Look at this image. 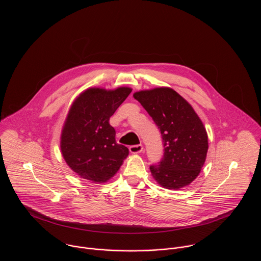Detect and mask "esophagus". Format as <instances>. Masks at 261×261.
<instances>
[{"mask_svg":"<svg viewBox=\"0 0 261 261\" xmlns=\"http://www.w3.org/2000/svg\"><path fill=\"white\" fill-rule=\"evenodd\" d=\"M143 149H144L143 145H136V146H130L129 147V151L132 153H140V152L143 151Z\"/></svg>","mask_w":261,"mask_h":261,"instance_id":"obj_1","label":"esophagus"}]
</instances>
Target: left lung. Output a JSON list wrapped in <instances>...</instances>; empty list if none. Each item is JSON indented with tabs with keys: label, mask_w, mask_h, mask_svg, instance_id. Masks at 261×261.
Masks as SVG:
<instances>
[{
	"label": "left lung",
	"mask_w": 261,
	"mask_h": 261,
	"mask_svg": "<svg viewBox=\"0 0 261 261\" xmlns=\"http://www.w3.org/2000/svg\"><path fill=\"white\" fill-rule=\"evenodd\" d=\"M161 130L164 156L149 167L154 181L163 188L179 190L200 174L207 156L206 128L192 106L170 87L134 93Z\"/></svg>",
	"instance_id": "1"
}]
</instances>
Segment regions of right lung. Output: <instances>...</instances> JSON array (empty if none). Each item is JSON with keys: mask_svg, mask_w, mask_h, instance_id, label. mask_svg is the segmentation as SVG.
Returning <instances> with one entry per match:
<instances>
[{"mask_svg": "<svg viewBox=\"0 0 261 261\" xmlns=\"http://www.w3.org/2000/svg\"><path fill=\"white\" fill-rule=\"evenodd\" d=\"M132 92L130 87H90L80 93L64 121L60 149L69 168L93 184L111 180L128 149L115 141L110 118Z\"/></svg>", "mask_w": 261, "mask_h": 261, "instance_id": "add662e5", "label": "right lung"}]
</instances>
